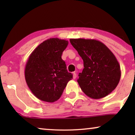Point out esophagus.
Instances as JSON below:
<instances>
[{
	"mask_svg": "<svg viewBox=\"0 0 135 135\" xmlns=\"http://www.w3.org/2000/svg\"><path fill=\"white\" fill-rule=\"evenodd\" d=\"M76 77H77L76 74H75V73H73V79H75V78H76Z\"/></svg>",
	"mask_w": 135,
	"mask_h": 135,
	"instance_id": "obj_1",
	"label": "esophagus"
}]
</instances>
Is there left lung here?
Instances as JSON below:
<instances>
[{"label":"left lung","mask_w":135,"mask_h":135,"mask_svg":"<svg viewBox=\"0 0 135 135\" xmlns=\"http://www.w3.org/2000/svg\"><path fill=\"white\" fill-rule=\"evenodd\" d=\"M70 42L84 61V68L77 79L83 92L96 99L110 94L121 77L120 66L115 55L99 40L71 38Z\"/></svg>","instance_id":"obj_1"}]
</instances>
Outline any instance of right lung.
Wrapping results in <instances>:
<instances>
[{"label": "right lung", "mask_w": 135, "mask_h": 135, "mask_svg": "<svg viewBox=\"0 0 135 135\" xmlns=\"http://www.w3.org/2000/svg\"><path fill=\"white\" fill-rule=\"evenodd\" d=\"M68 45V40L49 38L38 45L29 56L25 71L26 82L40 100L49 103L57 101L73 79L61 58Z\"/></svg>", "instance_id": "1"}]
</instances>
